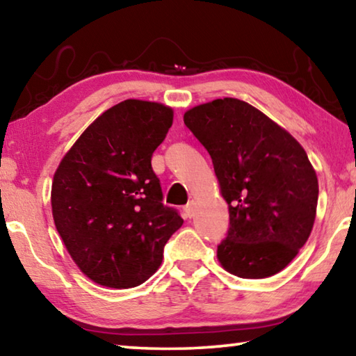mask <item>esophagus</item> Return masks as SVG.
Returning a JSON list of instances; mask_svg holds the SVG:
<instances>
[{
  "instance_id": "34e87169",
  "label": "esophagus",
  "mask_w": 356,
  "mask_h": 356,
  "mask_svg": "<svg viewBox=\"0 0 356 356\" xmlns=\"http://www.w3.org/2000/svg\"><path fill=\"white\" fill-rule=\"evenodd\" d=\"M184 210H185L186 218H191V216H195V202L191 201V202L186 204V207Z\"/></svg>"
}]
</instances>
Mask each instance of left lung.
<instances>
[{"mask_svg": "<svg viewBox=\"0 0 356 356\" xmlns=\"http://www.w3.org/2000/svg\"><path fill=\"white\" fill-rule=\"evenodd\" d=\"M184 122L210 154L227 202L231 226L216 251L221 267L246 280L281 272L316 220L318 182L305 149L257 108L232 97L191 108Z\"/></svg>", "mask_w": 356, "mask_h": 356, "instance_id": "1", "label": "left lung"}]
</instances>
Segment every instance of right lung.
<instances>
[{
	"instance_id": "obj_1",
	"label": "right lung",
	"mask_w": 356,
	"mask_h": 356,
	"mask_svg": "<svg viewBox=\"0 0 356 356\" xmlns=\"http://www.w3.org/2000/svg\"><path fill=\"white\" fill-rule=\"evenodd\" d=\"M171 106L129 99L83 131L53 176L51 212L76 267L111 289L143 284L184 225L161 204L150 159L172 125Z\"/></svg>"
}]
</instances>
